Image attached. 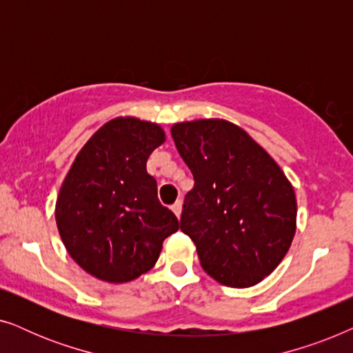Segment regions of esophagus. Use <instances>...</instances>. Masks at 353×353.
I'll return each mask as SVG.
<instances>
[{
  "mask_svg": "<svg viewBox=\"0 0 353 353\" xmlns=\"http://www.w3.org/2000/svg\"><path fill=\"white\" fill-rule=\"evenodd\" d=\"M181 209H183V201L181 199H178L175 204L172 205V210H173V214H175L178 219H180L181 216Z\"/></svg>",
  "mask_w": 353,
  "mask_h": 353,
  "instance_id": "1",
  "label": "esophagus"
}]
</instances>
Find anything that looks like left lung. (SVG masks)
Instances as JSON below:
<instances>
[{
	"label": "left lung",
	"instance_id": "left-lung-1",
	"mask_svg": "<svg viewBox=\"0 0 353 353\" xmlns=\"http://www.w3.org/2000/svg\"><path fill=\"white\" fill-rule=\"evenodd\" d=\"M172 137L194 176L180 221L202 268L225 286H255L281 263L296 234L291 181L228 120L175 123Z\"/></svg>",
	"mask_w": 353,
	"mask_h": 353
}]
</instances>
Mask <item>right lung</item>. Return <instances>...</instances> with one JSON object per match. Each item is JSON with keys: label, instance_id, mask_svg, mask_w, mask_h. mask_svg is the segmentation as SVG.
<instances>
[{"label": "right lung", "instance_id": "1", "mask_svg": "<svg viewBox=\"0 0 353 353\" xmlns=\"http://www.w3.org/2000/svg\"><path fill=\"white\" fill-rule=\"evenodd\" d=\"M165 141L161 125L137 117L104 123L77 154L56 201L67 252L86 273L128 283L156 265L180 221L159 202L148 157Z\"/></svg>", "mask_w": 353, "mask_h": 353}]
</instances>
